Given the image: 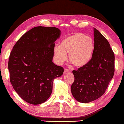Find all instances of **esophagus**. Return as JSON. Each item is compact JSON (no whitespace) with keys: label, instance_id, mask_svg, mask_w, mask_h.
I'll return each mask as SVG.
<instances>
[{"label":"esophagus","instance_id":"obj_1","mask_svg":"<svg viewBox=\"0 0 124 124\" xmlns=\"http://www.w3.org/2000/svg\"><path fill=\"white\" fill-rule=\"evenodd\" d=\"M69 72V70H68V69H67V68H65L64 69V73L65 74V73H67Z\"/></svg>","mask_w":124,"mask_h":124}]
</instances>
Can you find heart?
Instances as JSON below:
<instances>
[{
	"instance_id": "1",
	"label": "heart",
	"mask_w": 124,
	"mask_h": 124,
	"mask_svg": "<svg viewBox=\"0 0 124 124\" xmlns=\"http://www.w3.org/2000/svg\"><path fill=\"white\" fill-rule=\"evenodd\" d=\"M95 48L94 41L91 37L78 32L62 39L60 45H56L53 48L55 62L61 64L68 58L75 66L82 67L86 65L92 59Z\"/></svg>"
}]
</instances>
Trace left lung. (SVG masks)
I'll return each mask as SVG.
<instances>
[{"label": "left lung", "mask_w": 124, "mask_h": 124, "mask_svg": "<svg viewBox=\"0 0 124 124\" xmlns=\"http://www.w3.org/2000/svg\"><path fill=\"white\" fill-rule=\"evenodd\" d=\"M95 48L85 66L73 70L75 80L71 90L77 101L87 103L104 94L114 73V54L108 41L94 28Z\"/></svg>", "instance_id": "left-lung-1"}]
</instances>
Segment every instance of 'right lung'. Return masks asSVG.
Segmentation results:
<instances>
[{"label":"right lung","instance_id":"obj_1","mask_svg":"<svg viewBox=\"0 0 124 124\" xmlns=\"http://www.w3.org/2000/svg\"><path fill=\"white\" fill-rule=\"evenodd\" d=\"M60 35L57 27H33L11 50L8 63L10 82L21 98L30 104L45 102L52 92L54 79L63 74V68L52 62L54 42Z\"/></svg>","mask_w":124,"mask_h":124}]
</instances>
